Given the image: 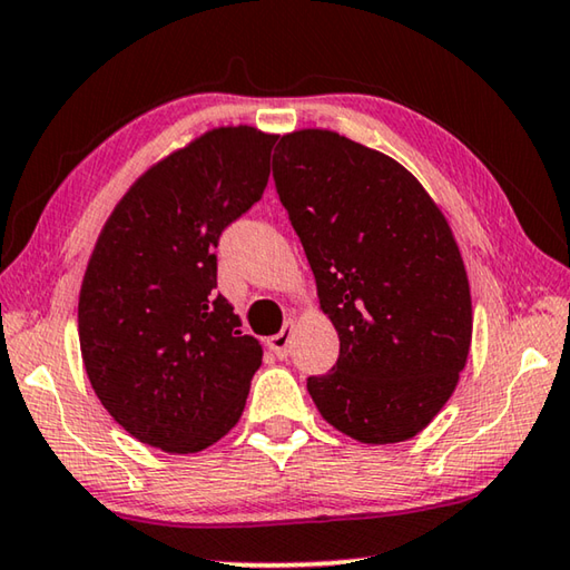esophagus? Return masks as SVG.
<instances>
[{"instance_id":"34e87169","label":"esophagus","mask_w":570,"mask_h":570,"mask_svg":"<svg viewBox=\"0 0 570 570\" xmlns=\"http://www.w3.org/2000/svg\"><path fill=\"white\" fill-rule=\"evenodd\" d=\"M294 326H296V322L294 320H286V324H284V330L278 332V334H274V336H268V350H272L276 356H284L288 354V344H292V334H294Z\"/></svg>"}]
</instances>
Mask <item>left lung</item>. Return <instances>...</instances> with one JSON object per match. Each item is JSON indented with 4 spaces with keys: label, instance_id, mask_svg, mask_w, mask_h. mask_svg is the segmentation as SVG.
<instances>
[{
    "label": "left lung",
    "instance_id": "obj_1",
    "mask_svg": "<svg viewBox=\"0 0 570 570\" xmlns=\"http://www.w3.org/2000/svg\"><path fill=\"white\" fill-rule=\"evenodd\" d=\"M274 180L340 334L332 372L306 382L316 410L364 445L414 438L455 392L472 340L445 214L397 160L324 128L278 140Z\"/></svg>",
    "mask_w": 570,
    "mask_h": 570
}]
</instances>
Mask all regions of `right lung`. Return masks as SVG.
Masks as SVG:
<instances>
[{
	"mask_svg": "<svg viewBox=\"0 0 570 570\" xmlns=\"http://www.w3.org/2000/svg\"><path fill=\"white\" fill-rule=\"evenodd\" d=\"M276 138L204 132L153 163L95 240L77 304L82 364L102 407L150 448L206 450L246 407L264 350L216 294V246L262 198Z\"/></svg>",
	"mask_w": 570,
	"mask_h": 570,
	"instance_id": "1",
	"label": "right lung"
}]
</instances>
